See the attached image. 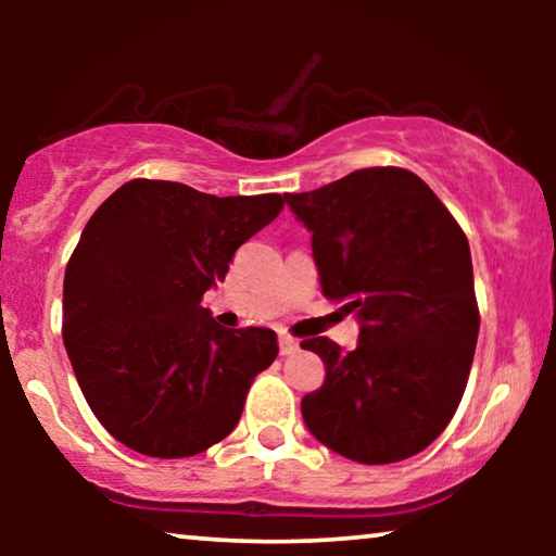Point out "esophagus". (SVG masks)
<instances>
[{
  "instance_id": "34e87169",
  "label": "esophagus",
  "mask_w": 556,
  "mask_h": 556,
  "mask_svg": "<svg viewBox=\"0 0 556 556\" xmlns=\"http://www.w3.org/2000/svg\"><path fill=\"white\" fill-rule=\"evenodd\" d=\"M278 346H280V354H283V356L299 352V341H295L293 337H288V333H280Z\"/></svg>"
}]
</instances>
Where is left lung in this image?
Listing matches in <instances>:
<instances>
[{"label": "left lung", "mask_w": 556, "mask_h": 556, "mask_svg": "<svg viewBox=\"0 0 556 556\" xmlns=\"http://www.w3.org/2000/svg\"><path fill=\"white\" fill-rule=\"evenodd\" d=\"M331 301H346L359 344L326 337L301 346L326 379L301 400L318 443L379 466L420 453L453 420L478 339L473 263L466 232L407 169H356L314 192L286 194Z\"/></svg>", "instance_id": "obj_1"}]
</instances>
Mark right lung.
<instances>
[{"mask_svg": "<svg viewBox=\"0 0 556 556\" xmlns=\"http://www.w3.org/2000/svg\"><path fill=\"white\" fill-rule=\"evenodd\" d=\"M283 202L131 179L88 219L65 270L63 341L90 409L118 443L189 458L235 430L278 337L225 329L200 301Z\"/></svg>", "mask_w": 556, "mask_h": 556, "instance_id": "1", "label": "right lung"}]
</instances>
